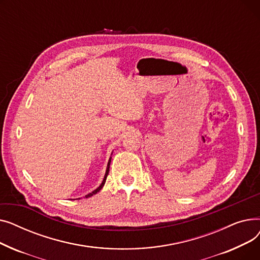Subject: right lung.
<instances>
[{"mask_svg": "<svg viewBox=\"0 0 260 260\" xmlns=\"http://www.w3.org/2000/svg\"><path fill=\"white\" fill-rule=\"evenodd\" d=\"M111 161H112V157L109 158V160H108V163H107V168H106V172H105V175H104V178H103V181H102V183L100 184V186L99 187H97L95 188L94 190H92L91 193H89V194H87V195H85V198H88V197H91L92 195H94V194H97L99 190L103 187V185H104V183H105V181H106V177H107V175H108V172H109V166H111Z\"/></svg>", "mask_w": 260, "mask_h": 260, "instance_id": "right-lung-1", "label": "right lung"}]
</instances>
